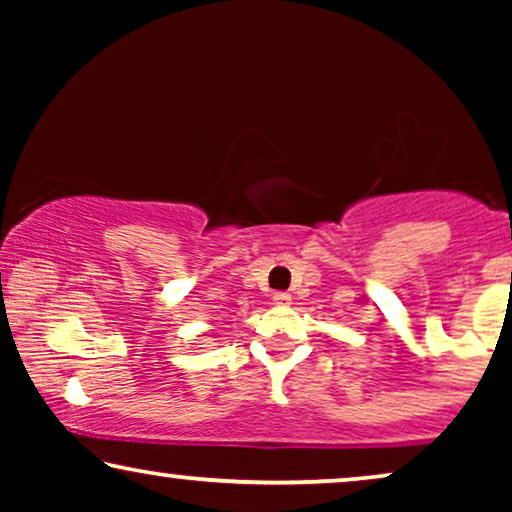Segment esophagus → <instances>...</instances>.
Masks as SVG:
<instances>
[{
	"label": "esophagus",
	"instance_id": "obj_1",
	"mask_svg": "<svg viewBox=\"0 0 512 512\" xmlns=\"http://www.w3.org/2000/svg\"><path fill=\"white\" fill-rule=\"evenodd\" d=\"M272 300H275L277 305H289L291 303V293L289 291H275V293H272Z\"/></svg>",
	"mask_w": 512,
	"mask_h": 512
}]
</instances>
